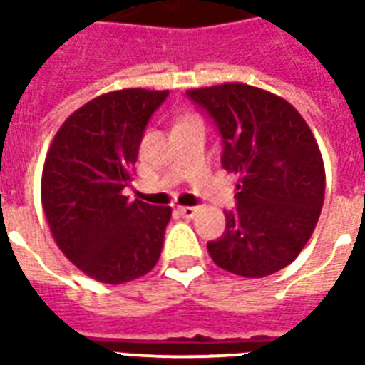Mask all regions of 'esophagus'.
Segmentation results:
<instances>
[{
    "instance_id": "obj_1",
    "label": "esophagus",
    "mask_w": 365,
    "mask_h": 365,
    "mask_svg": "<svg viewBox=\"0 0 365 365\" xmlns=\"http://www.w3.org/2000/svg\"><path fill=\"white\" fill-rule=\"evenodd\" d=\"M178 211H180V215H182V217H185V219H193V217L197 215L199 209L197 207H180Z\"/></svg>"
}]
</instances>
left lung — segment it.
Segmentation results:
<instances>
[{
  "mask_svg": "<svg viewBox=\"0 0 365 365\" xmlns=\"http://www.w3.org/2000/svg\"><path fill=\"white\" fill-rule=\"evenodd\" d=\"M221 130L222 168L237 178V211L207 250L219 268L266 277L305 248L324 201V162L313 130L283 97L248 83L187 90Z\"/></svg>",
  "mask_w": 365,
  "mask_h": 365,
  "instance_id": "obj_1",
  "label": "left lung"
}]
</instances>
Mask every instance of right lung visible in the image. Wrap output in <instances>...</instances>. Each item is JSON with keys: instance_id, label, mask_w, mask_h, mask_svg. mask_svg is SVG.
<instances>
[{"instance_id": "right-lung-1", "label": "right lung", "mask_w": 365, "mask_h": 365, "mask_svg": "<svg viewBox=\"0 0 365 365\" xmlns=\"http://www.w3.org/2000/svg\"><path fill=\"white\" fill-rule=\"evenodd\" d=\"M168 90L128 88L93 97L68 117L43 166L41 201L68 260L96 282L120 285L150 272L170 207L123 195L152 113Z\"/></svg>"}]
</instances>
